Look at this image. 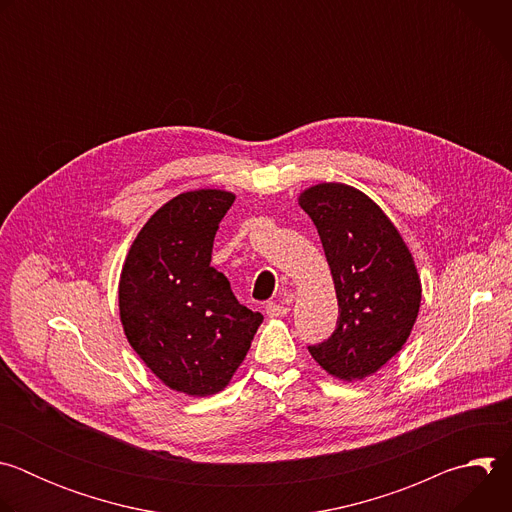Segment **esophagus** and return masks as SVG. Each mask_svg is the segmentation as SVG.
<instances>
[{
    "label": "esophagus",
    "instance_id": "34e87169",
    "mask_svg": "<svg viewBox=\"0 0 512 512\" xmlns=\"http://www.w3.org/2000/svg\"><path fill=\"white\" fill-rule=\"evenodd\" d=\"M265 312H267L269 318H283L289 312V308L283 306V304H277V302H269L265 306Z\"/></svg>",
    "mask_w": 512,
    "mask_h": 512
}]
</instances>
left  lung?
Here are the masks:
<instances>
[{"instance_id":"8db88e82","label":"left lung","mask_w":512,"mask_h":512,"mask_svg":"<svg viewBox=\"0 0 512 512\" xmlns=\"http://www.w3.org/2000/svg\"><path fill=\"white\" fill-rule=\"evenodd\" d=\"M300 206L318 229L338 298L336 330L308 350L330 375L360 381L407 342L421 304L417 267L387 214L360 190L316 184Z\"/></svg>"}]
</instances>
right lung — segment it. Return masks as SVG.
I'll return each instance as SVG.
<instances>
[{
	"label": "right lung",
	"mask_w": 512,
	"mask_h": 512,
	"mask_svg": "<svg viewBox=\"0 0 512 512\" xmlns=\"http://www.w3.org/2000/svg\"><path fill=\"white\" fill-rule=\"evenodd\" d=\"M235 202L225 190L178 194L137 233L119 279V314L139 358L170 389L223 391L263 322L210 267L218 223Z\"/></svg>",
	"instance_id": "add662e5"
}]
</instances>
